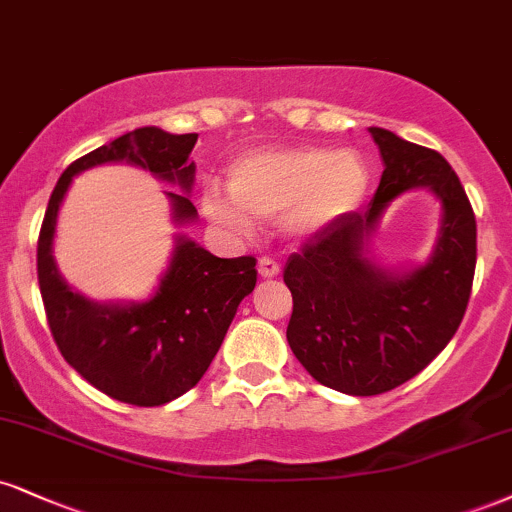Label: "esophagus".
<instances>
[{
	"mask_svg": "<svg viewBox=\"0 0 512 512\" xmlns=\"http://www.w3.org/2000/svg\"><path fill=\"white\" fill-rule=\"evenodd\" d=\"M279 269H281V264L269 255L260 257V264H257V272H260L262 279H274V276H279Z\"/></svg>",
	"mask_w": 512,
	"mask_h": 512,
	"instance_id": "34e87169",
	"label": "esophagus"
}]
</instances>
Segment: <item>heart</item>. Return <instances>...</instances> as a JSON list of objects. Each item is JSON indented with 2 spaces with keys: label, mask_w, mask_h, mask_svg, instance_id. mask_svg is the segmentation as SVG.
Segmentation results:
<instances>
[{
  "label": "heart",
  "mask_w": 512,
  "mask_h": 512,
  "mask_svg": "<svg viewBox=\"0 0 512 512\" xmlns=\"http://www.w3.org/2000/svg\"><path fill=\"white\" fill-rule=\"evenodd\" d=\"M367 183V166L353 150H255L231 164L229 193L205 188L202 209L238 236H250L257 221L276 219H283L293 236H315L360 205Z\"/></svg>",
  "instance_id": "heart-1"
}]
</instances>
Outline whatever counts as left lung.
Here are the masks:
<instances>
[{
    "label": "left lung",
    "mask_w": 512,
    "mask_h": 512,
    "mask_svg": "<svg viewBox=\"0 0 512 512\" xmlns=\"http://www.w3.org/2000/svg\"><path fill=\"white\" fill-rule=\"evenodd\" d=\"M369 133L384 159L369 207L307 238L283 267L293 295L288 346L319 384L350 396L396 389L448 346L477 264V221L451 164L384 128ZM417 185L442 200V238L424 268L393 277L366 260L364 243L392 197Z\"/></svg>",
    "instance_id": "1"
}]
</instances>
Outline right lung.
<instances>
[{"label":"right lung","instance_id":"right-lung-1","mask_svg":"<svg viewBox=\"0 0 512 512\" xmlns=\"http://www.w3.org/2000/svg\"><path fill=\"white\" fill-rule=\"evenodd\" d=\"M197 133L171 135L135 128L97 147L61 174L49 197L38 238V281L49 331L64 360L95 389L138 408L164 405L193 389L224 341L240 300L257 283L252 255L221 260L193 240L178 238L174 260L155 298L140 305H95L73 293L57 274L52 238L71 178L104 162L140 164L183 190L193 186L188 162ZM176 221L193 219L190 197L169 193Z\"/></svg>","mask_w":512,"mask_h":512}]
</instances>
